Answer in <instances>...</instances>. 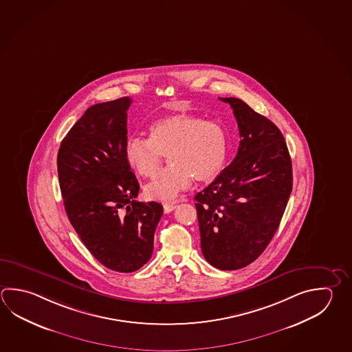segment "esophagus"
Segmentation results:
<instances>
[{
    "instance_id": "34e87169",
    "label": "esophagus",
    "mask_w": 352,
    "mask_h": 352,
    "mask_svg": "<svg viewBox=\"0 0 352 352\" xmlns=\"http://www.w3.org/2000/svg\"><path fill=\"white\" fill-rule=\"evenodd\" d=\"M163 209H164V212L168 214V212H173V210L175 209V206H173V204H164Z\"/></svg>"
}]
</instances>
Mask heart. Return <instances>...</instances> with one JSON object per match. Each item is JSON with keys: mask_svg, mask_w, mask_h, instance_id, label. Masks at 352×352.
Returning <instances> with one entry per match:
<instances>
[{"mask_svg": "<svg viewBox=\"0 0 352 352\" xmlns=\"http://www.w3.org/2000/svg\"><path fill=\"white\" fill-rule=\"evenodd\" d=\"M228 134L218 122L192 114H174L155 120L149 137L133 135L124 144L126 166L142 178H152L164 157L168 166L144 188L146 198L173 201L192 184L210 183L228 160Z\"/></svg>", "mask_w": 352, "mask_h": 352, "instance_id": "obj_1", "label": "heart"}]
</instances>
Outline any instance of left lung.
I'll return each instance as SVG.
<instances>
[{"mask_svg": "<svg viewBox=\"0 0 352 352\" xmlns=\"http://www.w3.org/2000/svg\"><path fill=\"white\" fill-rule=\"evenodd\" d=\"M232 107L240 143L235 158L195 195L200 246L209 264L238 270L272 241L292 190V158L278 126L239 98Z\"/></svg>", "mask_w": 352, "mask_h": 352, "instance_id": "1", "label": "left lung"}]
</instances>
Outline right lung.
<instances>
[{"instance_id":"1","label":"right lung","mask_w":352,"mask_h":352,"mask_svg":"<svg viewBox=\"0 0 352 352\" xmlns=\"http://www.w3.org/2000/svg\"><path fill=\"white\" fill-rule=\"evenodd\" d=\"M132 100L89 107L60 143L57 169L67 217L102 265L132 272L151 259L163 215L155 201L135 200L140 184L124 160Z\"/></svg>"}]
</instances>
